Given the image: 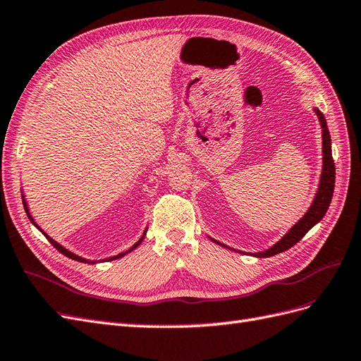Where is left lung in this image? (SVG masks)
<instances>
[{
    "mask_svg": "<svg viewBox=\"0 0 361 361\" xmlns=\"http://www.w3.org/2000/svg\"><path fill=\"white\" fill-rule=\"evenodd\" d=\"M313 112L317 114V117L319 120L321 124V129H322V169H321V177H319V184H318V189L315 193V197H313V201L310 204V207L307 208V212L303 214L297 224H294L288 229L286 234L283 237H281V240H277L273 246H270L269 249H265L262 252H243V250H237V249H232L226 244L220 243L214 238H212L208 235L212 241H214L219 246H224L229 250H234L238 253H247L250 257L255 258H269V257H274L277 253H282L288 249H290L297 244L301 238H303L309 229H312L317 224H319L322 217L327 213L330 202H331V197H333V192H334V180H336V168H334V161H333V156H331V137H330V132H329V127H327V121H325L324 114L318 109V108H313Z\"/></svg>",
    "mask_w": 361,
    "mask_h": 361,
    "instance_id": "obj_1",
    "label": "left lung"
}]
</instances>
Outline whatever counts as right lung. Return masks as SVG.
Segmentation results:
<instances>
[{"label": "right lung", "mask_w": 361, "mask_h": 361, "mask_svg": "<svg viewBox=\"0 0 361 361\" xmlns=\"http://www.w3.org/2000/svg\"><path fill=\"white\" fill-rule=\"evenodd\" d=\"M20 192H22V189H20ZM22 204H24V208H25V213H27V216H28V219H30V222L34 225V226H36L40 232H42V234L46 237V238H48L49 240V243L52 244V246L58 250V252H61L63 255H64V257H67V258H71V259H75V261H79V262H84V264H99V262H108V261H114V259H118V258H123L124 257V255H127V253H130V252H133L137 246H139V244H141L142 243V240L145 238V235H147V229H148V226L145 228V231L142 232V235L141 237H139V240L133 244V246L132 247H129V249H127V250H124V252H120V253H117V255H112V257H108V258H103V259H99V261H96V259H87V258H84V257H79V255H76V253H73L72 250H68V249H66L64 246H63V244H60V243H58V241H55L52 237H49L48 234H46V232L36 224V220H34L32 219V216H31V213H30V207H28V204H27V200H25V195H24V192H22Z\"/></svg>", "instance_id": "obj_1"}]
</instances>
